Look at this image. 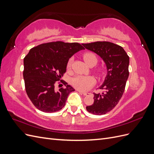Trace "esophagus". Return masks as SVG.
<instances>
[{"instance_id": "34e87169", "label": "esophagus", "mask_w": 154, "mask_h": 154, "mask_svg": "<svg viewBox=\"0 0 154 154\" xmlns=\"http://www.w3.org/2000/svg\"><path fill=\"white\" fill-rule=\"evenodd\" d=\"M78 92H81L83 96H89V95L91 94V93H88V92H82V91H78Z\"/></svg>"}]
</instances>
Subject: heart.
Wrapping results in <instances>:
<instances>
[{"label": "heart", "mask_w": 154, "mask_h": 154, "mask_svg": "<svg viewBox=\"0 0 154 154\" xmlns=\"http://www.w3.org/2000/svg\"><path fill=\"white\" fill-rule=\"evenodd\" d=\"M83 60L85 63L88 65H90L92 62L97 63V58L92 53H86L83 54ZM72 59H70L67 63V68L69 69L71 67ZM95 80L91 76H76L73 78L71 80V84L76 88L78 90L82 91H85L89 89V88L94 84Z\"/></svg>", "instance_id": "b5f03b06"}]
</instances>
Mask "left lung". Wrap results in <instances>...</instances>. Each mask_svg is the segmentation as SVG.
Listing matches in <instances>:
<instances>
[{"label": "left lung", "mask_w": 154, "mask_h": 154, "mask_svg": "<svg viewBox=\"0 0 154 154\" xmlns=\"http://www.w3.org/2000/svg\"><path fill=\"white\" fill-rule=\"evenodd\" d=\"M85 48L95 53L106 64L107 73L99 88L104 91L94 94V103L86 106L95 115H103L112 110L122 98L129 76V57L121 46L109 42L83 44Z\"/></svg>", "instance_id": "1"}]
</instances>
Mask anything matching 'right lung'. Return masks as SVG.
I'll return each mask as SVG.
<instances>
[{
	"instance_id": "add662e5",
	"label": "right lung",
	"mask_w": 154,
	"mask_h": 154,
	"mask_svg": "<svg viewBox=\"0 0 154 154\" xmlns=\"http://www.w3.org/2000/svg\"><path fill=\"white\" fill-rule=\"evenodd\" d=\"M82 49H85L78 43L60 41L30 49L24 58L23 76L27 94L36 109L52 113L65 106L69 94L75 90L63 80L60 82L66 86L65 88L56 91L54 86L66 72L69 58Z\"/></svg>"
}]
</instances>
